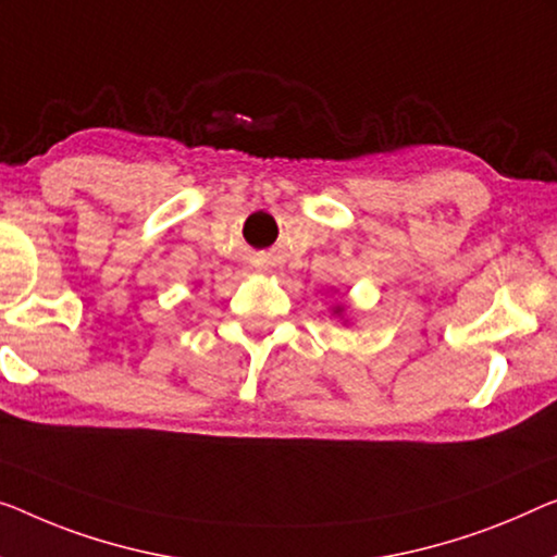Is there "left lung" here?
Returning a JSON list of instances; mask_svg holds the SVG:
<instances>
[{"label":"left lung","instance_id":"1","mask_svg":"<svg viewBox=\"0 0 557 557\" xmlns=\"http://www.w3.org/2000/svg\"><path fill=\"white\" fill-rule=\"evenodd\" d=\"M332 314H335V318L343 320V325H347V322H350V320H345V305H343V302L332 305Z\"/></svg>","mask_w":557,"mask_h":557}]
</instances>
